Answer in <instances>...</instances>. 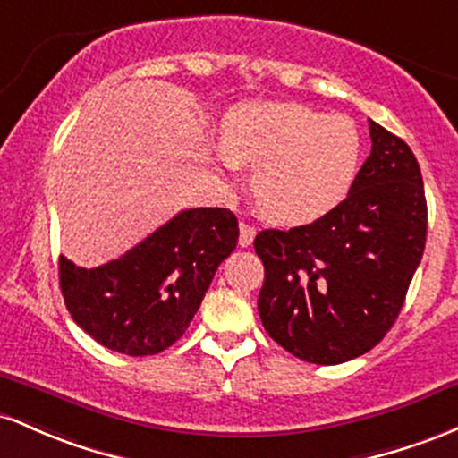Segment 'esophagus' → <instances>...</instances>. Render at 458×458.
Wrapping results in <instances>:
<instances>
[{"instance_id": "obj_1", "label": "esophagus", "mask_w": 458, "mask_h": 458, "mask_svg": "<svg viewBox=\"0 0 458 458\" xmlns=\"http://www.w3.org/2000/svg\"><path fill=\"white\" fill-rule=\"evenodd\" d=\"M255 233H257V229L253 227V225H249V223H240V240H238L240 246H242V249H246V246L253 244Z\"/></svg>"}]
</instances>
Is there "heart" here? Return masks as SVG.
<instances>
[{"label":"heart","instance_id":"heart-1","mask_svg":"<svg viewBox=\"0 0 458 458\" xmlns=\"http://www.w3.org/2000/svg\"><path fill=\"white\" fill-rule=\"evenodd\" d=\"M214 162L225 174L255 168L250 188L261 214L301 227L346 199L361 162V136L344 114L292 101H246L225 114Z\"/></svg>","mask_w":458,"mask_h":458}]
</instances>
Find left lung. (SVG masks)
Masks as SVG:
<instances>
[{
	"mask_svg": "<svg viewBox=\"0 0 458 458\" xmlns=\"http://www.w3.org/2000/svg\"><path fill=\"white\" fill-rule=\"evenodd\" d=\"M372 151L333 212L255 238L264 261L257 310L302 361L335 366L372 351L403 310L426 244V197L407 142L369 121Z\"/></svg>",
	"mask_w": 458,
	"mask_h": 458,
	"instance_id": "obj_1",
	"label": "left lung"
}]
</instances>
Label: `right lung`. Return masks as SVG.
Returning a JSON list of instances; mask_svg holds the SVG:
<instances>
[{"instance_id":"right-lung-1","label":"right lung","mask_w":458,"mask_h":458,"mask_svg":"<svg viewBox=\"0 0 458 458\" xmlns=\"http://www.w3.org/2000/svg\"><path fill=\"white\" fill-rule=\"evenodd\" d=\"M238 235L233 212L194 208L99 268H80L60 257L66 310L110 351L130 357L166 351L186 333Z\"/></svg>"}]
</instances>
